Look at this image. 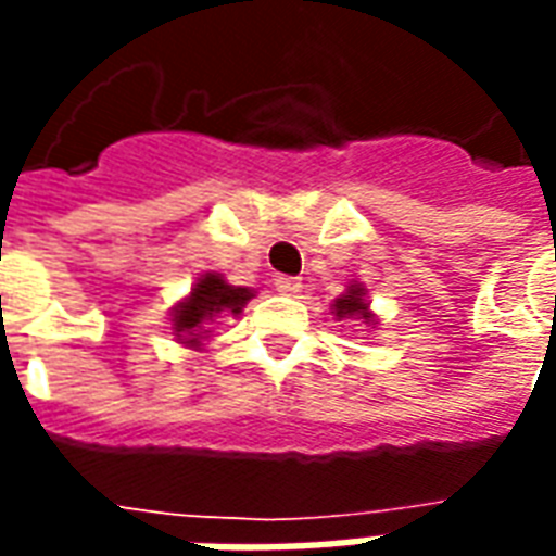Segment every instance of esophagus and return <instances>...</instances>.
<instances>
[{
	"label": "esophagus",
	"instance_id": "esophagus-1",
	"mask_svg": "<svg viewBox=\"0 0 556 556\" xmlns=\"http://www.w3.org/2000/svg\"><path fill=\"white\" fill-rule=\"evenodd\" d=\"M274 286H277V291H282V294H298V291H301V279H298V277H277V279H274Z\"/></svg>",
	"mask_w": 556,
	"mask_h": 556
}]
</instances>
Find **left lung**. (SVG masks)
<instances>
[{"label": "left lung", "mask_w": 556, "mask_h": 556, "mask_svg": "<svg viewBox=\"0 0 556 556\" xmlns=\"http://www.w3.org/2000/svg\"><path fill=\"white\" fill-rule=\"evenodd\" d=\"M333 313H337V318H366V321H372V315H369V303H366V289L363 286H349V291L342 294V298H337L333 301Z\"/></svg>", "instance_id": "1"}]
</instances>
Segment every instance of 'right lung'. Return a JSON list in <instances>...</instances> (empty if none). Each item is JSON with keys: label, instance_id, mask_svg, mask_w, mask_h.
<instances>
[{"label": "right lung", "instance_id": "obj_1", "mask_svg": "<svg viewBox=\"0 0 556 556\" xmlns=\"http://www.w3.org/2000/svg\"><path fill=\"white\" fill-rule=\"evenodd\" d=\"M253 298V291L241 289V286H229L219 274H205L199 277L195 289L190 291L187 301L178 303L175 309V337H181L187 345H195L202 339V330L211 318L217 315H238L243 303ZM207 333V330H205Z\"/></svg>", "mask_w": 556, "mask_h": 556}]
</instances>
